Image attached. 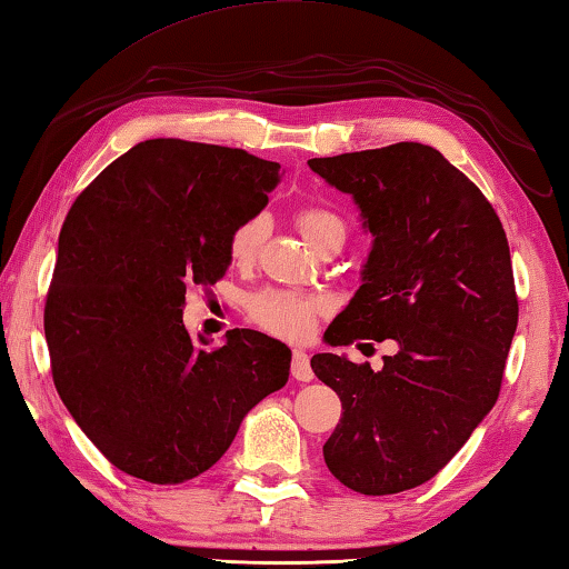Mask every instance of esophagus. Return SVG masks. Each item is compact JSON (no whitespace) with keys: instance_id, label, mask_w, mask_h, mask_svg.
<instances>
[{"instance_id":"obj_1","label":"esophagus","mask_w":569,"mask_h":569,"mask_svg":"<svg viewBox=\"0 0 569 569\" xmlns=\"http://www.w3.org/2000/svg\"><path fill=\"white\" fill-rule=\"evenodd\" d=\"M292 377L297 382H312V367H310V357H307L305 350H295L292 352Z\"/></svg>"}]
</instances>
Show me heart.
Segmentation results:
<instances>
[{
	"mask_svg": "<svg viewBox=\"0 0 569 569\" xmlns=\"http://www.w3.org/2000/svg\"><path fill=\"white\" fill-rule=\"evenodd\" d=\"M297 227H300L302 237L310 242H320L325 234L342 232V219L335 217L325 209H305L297 217ZM267 234V219L262 214H254L244 219L242 224L234 227L232 237H229V257L234 264H249L254 262L259 247L264 242ZM325 310V305L315 297H305L287 290H264L259 292L252 302H249V315L252 320L264 327L267 332L284 337V340H300V337L310 335L315 327V317Z\"/></svg>",
	"mask_w": 569,
	"mask_h": 569,
	"instance_id": "b5f03b06",
	"label": "heart"
}]
</instances>
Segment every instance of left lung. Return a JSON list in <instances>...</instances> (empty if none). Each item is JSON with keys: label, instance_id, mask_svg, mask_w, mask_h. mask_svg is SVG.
I'll return each instance as SVG.
<instances>
[{"label": "left lung", "instance_id": "obj_1", "mask_svg": "<svg viewBox=\"0 0 569 569\" xmlns=\"http://www.w3.org/2000/svg\"><path fill=\"white\" fill-rule=\"evenodd\" d=\"M307 164L355 199L372 234L360 290L325 342H397L380 372L345 355L312 357L345 410L325 462L360 495L412 490L462 450L500 395L517 330L510 244L480 189L427 144Z\"/></svg>", "mask_w": 569, "mask_h": 569}]
</instances>
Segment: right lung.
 Wrapping results in <instances>:
<instances>
[{
    "label": "right lung",
    "instance_id": "add662e5",
    "mask_svg": "<svg viewBox=\"0 0 569 569\" xmlns=\"http://www.w3.org/2000/svg\"><path fill=\"white\" fill-rule=\"evenodd\" d=\"M279 179L277 162L244 149L147 139L69 209L44 307L49 360L69 415L117 470L192 480L290 380L279 340L232 330L212 347L182 322L189 287L227 272L234 227Z\"/></svg>",
    "mask_w": 569,
    "mask_h": 569
}]
</instances>
